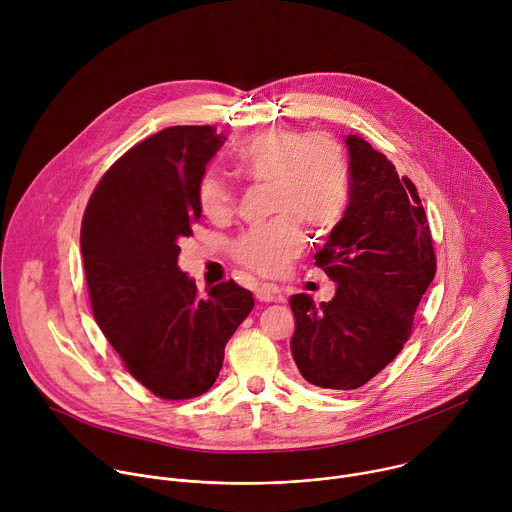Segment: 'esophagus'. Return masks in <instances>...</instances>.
Returning a JSON list of instances; mask_svg holds the SVG:
<instances>
[{"instance_id": "esophagus-1", "label": "esophagus", "mask_w": 512, "mask_h": 512, "mask_svg": "<svg viewBox=\"0 0 512 512\" xmlns=\"http://www.w3.org/2000/svg\"><path fill=\"white\" fill-rule=\"evenodd\" d=\"M255 296H257V300L263 302V304L283 302V300H285V296L281 294V289H279L277 285H273V283H263V285H259V287L255 289Z\"/></svg>"}]
</instances>
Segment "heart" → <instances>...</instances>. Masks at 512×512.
Wrapping results in <instances>:
<instances>
[{"mask_svg":"<svg viewBox=\"0 0 512 512\" xmlns=\"http://www.w3.org/2000/svg\"><path fill=\"white\" fill-rule=\"evenodd\" d=\"M239 172L253 184H269V223L239 235L231 245L237 263L259 275H279L304 245L300 221L312 231L338 223L348 200V160L340 139L328 131L265 129L235 154ZM200 212L212 223H227L235 212L233 186L214 172L196 184Z\"/></svg>","mask_w":512,"mask_h":512,"instance_id":"1","label":"heart"}]
</instances>
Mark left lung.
<instances>
[{
  "instance_id": "1",
  "label": "left lung",
  "mask_w": 512,
  "mask_h": 512,
  "mask_svg": "<svg viewBox=\"0 0 512 512\" xmlns=\"http://www.w3.org/2000/svg\"><path fill=\"white\" fill-rule=\"evenodd\" d=\"M350 154L348 208L314 255L338 283L332 302L291 296V352L302 377L322 389L367 385L401 352L435 275V251L415 184L360 135Z\"/></svg>"
}]
</instances>
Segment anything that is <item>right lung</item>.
Listing matches in <instances>:
<instances>
[{"instance_id": "right-lung-1", "label": "right lung", "mask_w": 512, "mask_h": 512, "mask_svg": "<svg viewBox=\"0 0 512 512\" xmlns=\"http://www.w3.org/2000/svg\"><path fill=\"white\" fill-rule=\"evenodd\" d=\"M223 143L210 125H174L135 143L99 180L81 225L95 322L125 371L166 401L214 385L255 306L233 279L202 298L178 269V243L200 218L196 184Z\"/></svg>"}]
</instances>
